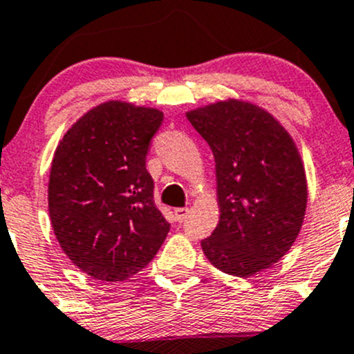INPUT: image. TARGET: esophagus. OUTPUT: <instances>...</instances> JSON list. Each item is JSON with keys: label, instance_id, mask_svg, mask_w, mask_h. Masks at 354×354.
<instances>
[{"label": "esophagus", "instance_id": "34e87169", "mask_svg": "<svg viewBox=\"0 0 354 354\" xmlns=\"http://www.w3.org/2000/svg\"><path fill=\"white\" fill-rule=\"evenodd\" d=\"M189 215V208H176L174 210V217H176L178 222H183Z\"/></svg>", "mask_w": 354, "mask_h": 354}]
</instances>
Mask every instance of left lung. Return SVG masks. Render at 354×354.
Returning <instances> with one entry per match:
<instances>
[{
    "label": "left lung",
    "mask_w": 354,
    "mask_h": 354,
    "mask_svg": "<svg viewBox=\"0 0 354 354\" xmlns=\"http://www.w3.org/2000/svg\"><path fill=\"white\" fill-rule=\"evenodd\" d=\"M214 152L218 224L202 241L217 270L248 278L290 251L302 229L307 178L283 125L261 106L227 98L187 111Z\"/></svg>",
    "instance_id": "obj_1"
}]
</instances>
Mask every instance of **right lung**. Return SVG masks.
<instances>
[{
  "label": "right lung",
  "instance_id": "obj_1",
  "mask_svg": "<svg viewBox=\"0 0 354 354\" xmlns=\"http://www.w3.org/2000/svg\"><path fill=\"white\" fill-rule=\"evenodd\" d=\"M161 110L110 100L64 133L49 176V217L59 245L83 273L125 281L146 268L169 224L146 169Z\"/></svg>",
  "mask_w": 354,
  "mask_h": 354
}]
</instances>
